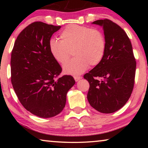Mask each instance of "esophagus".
Listing matches in <instances>:
<instances>
[{
  "label": "esophagus",
  "instance_id": "34e87169",
  "mask_svg": "<svg viewBox=\"0 0 148 148\" xmlns=\"http://www.w3.org/2000/svg\"><path fill=\"white\" fill-rule=\"evenodd\" d=\"M74 79H75V82H78V81L80 79H82V77H80V76H74Z\"/></svg>",
  "mask_w": 148,
  "mask_h": 148
}]
</instances>
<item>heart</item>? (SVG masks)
Masks as SVG:
<instances>
[{
  "instance_id": "obj_1",
  "label": "heart",
  "mask_w": 148,
  "mask_h": 148,
  "mask_svg": "<svg viewBox=\"0 0 148 148\" xmlns=\"http://www.w3.org/2000/svg\"><path fill=\"white\" fill-rule=\"evenodd\" d=\"M49 50L59 64L67 61L72 52L75 57L63 66L64 73L77 75L90 66L100 63L106 50V40L100 30L77 25H68L60 34V40L51 39Z\"/></svg>"
}]
</instances>
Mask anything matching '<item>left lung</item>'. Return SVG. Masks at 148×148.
Instances as JSON below:
<instances>
[{"mask_svg": "<svg viewBox=\"0 0 148 148\" xmlns=\"http://www.w3.org/2000/svg\"><path fill=\"white\" fill-rule=\"evenodd\" d=\"M92 24L102 27L106 50L100 63L84 75L90 84L87 98L94 109L109 114L121 109L130 98L136 61L130 40L120 26L107 19Z\"/></svg>", "mask_w": 148, "mask_h": 148, "instance_id": "left-lung-1", "label": "left lung"}]
</instances>
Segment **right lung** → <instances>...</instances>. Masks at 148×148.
<instances>
[{
    "mask_svg": "<svg viewBox=\"0 0 148 148\" xmlns=\"http://www.w3.org/2000/svg\"><path fill=\"white\" fill-rule=\"evenodd\" d=\"M60 26L34 22L17 36L11 52V83L21 104L41 118L59 114L75 84L71 75L57 78L62 68L52 57L49 42Z\"/></svg>",
    "mask_w": 148,
    "mask_h": 148,
    "instance_id": "right-lung-1",
    "label": "right lung"
}]
</instances>
